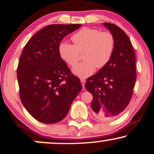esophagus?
Here are the masks:
<instances>
[{
  "label": "esophagus",
  "instance_id": "esophagus-1",
  "mask_svg": "<svg viewBox=\"0 0 154 154\" xmlns=\"http://www.w3.org/2000/svg\"><path fill=\"white\" fill-rule=\"evenodd\" d=\"M81 82L82 85H83V90H85V81L84 79H81Z\"/></svg>",
  "mask_w": 154,
  "mask_h": 154
}]
</instances>
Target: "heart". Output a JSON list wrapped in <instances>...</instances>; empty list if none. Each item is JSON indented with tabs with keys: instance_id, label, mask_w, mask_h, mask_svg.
Instances as JSON below:
<instances>
[{
	"instance_id": "b5f03b06",
	"label": "heart",
	"mask_w": 154,
	"mask_h": 154,
	"mask_svg": "<svg viewBox=\"0 0 154 154\" xmlns=\"http://www.w3.org/2000/svg\"><path fill=\"white\" fill-rule=\"evenodd\" d=\"M73 44L62 42L59 45V54L62 60L70 66H75L79 60V52L84 51L85 61L72 69V72L81 79L91 75L96 67L102 69L109 62L115 49V38L109 31L99 29H81L73 35Z\"/></svg>"
}]
</instances>
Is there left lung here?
Returning <instances> with one entry per match:
<instances>
[{"instance_id": "8db88e82", "label": "left lung", "mask_w": 154, "mask_h": 154, "mask_svg": "<svg viewBox=\"0 0 154 154\" xmlns=\"http://www.w3.org/2000/svg\"><path fill=\"white\" fill-rule=\"evenodd\" d=\"M115 38L111 60L87 79L85 87L92 93L94 116L102 121L117 117L125 110L132 98L135 84L136 60L131 41L116 25L103 23Z\"/></svg>"}]
</instances>
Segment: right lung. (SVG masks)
Instances as JSON below:
<instances>
[{
	"label": "right lung",
	"mask_w": 154,
	"mask_h": 154,
	"mask_svg": "<svg viewBox=\"0 0 154 154\" xmlns=\"http://www.w3.org/2000/svg\"><path fill=\"white\" fill-rule=\"evenodd\" d=\"M81 24H51L31 38L19 61L17 81L22 104L41 123L64 119L82 90L80 79L60 57L59 45Z\"/></svg>",
	"instance_id": "add662e5"
}]
</instances>
